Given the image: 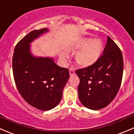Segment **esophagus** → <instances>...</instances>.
Listing matches in <instances>:
<instances>
[{
	"instance_id": "obj_1",
	"label": "esophagus",
	"mask_w": 134,
	"mask_h": 134,
	"mask_svg": "<svg viewBox=\"0 0 134 134\" xmlns=\"http://www.w3.org/2000/svg\"><path fill=\"white\" fill-rule=\"evenodd\" d=\"M69 73H70V76H73V75H75V71H74V69L71 68H70L69 69Z\"/></svg>"
}]
</instances>
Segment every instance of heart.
Wrapping results in <instances>:
<instances>
[{"instance_id":"obj_1","label":"heart","mask_w":134,"mask_h":134,"mask_svg":"<svg viewBox=\"0 0 134 134\" xmlns=\"http://www.w3.org/2000/svg\"><path fill=\"white\" fill-rule=\"evenodd\" d=\"M76 49H81L75 55V60L79 65L82 67H89L93 65L101 56L103 52V43L99 39L93 40L86 38L81 40L75 44ZM61 59H64L66 55L60 54Z\"/></svg>"}]
</instances>
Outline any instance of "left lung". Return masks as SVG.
<instances>
[{
    "label": "left lung",
    "mask_w": 134,
    "mask_h": 134,
    "mask_svg": "<svg viewBox=\"0 0 134 134\" xmlns=\"http://www.w3.org/2000/svg\"><path fill=\"white\" fill-rule=\"evenodd\" d=\"M122 73V52L108 36L103 55L97 63L91 66L76 70L80 79L78 92L81 103L93 110L107 107L118 93Z\"/></svg>",
    "instance_id": "1"
}]
</instances>
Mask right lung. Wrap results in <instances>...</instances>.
Returning a JSON list of instances; mask_svg holds the SVG:
<instances>
[{
	"instance_id": "1",
	"label": "right lung",
	"mask_w": 134,
	"mask_h": 134,
	"mask_svg": "<svg viewBox=\"0 0 134 134\" xmlns=\"http://www.w3.org/2000/svg\"><path fill=\"white\" fill-rule=\"evenodd\" d=\"M48 28L34 30L15 46L12 61L13 74L18 91L32 107L46 111L57 106L68 80V69L61 68L50 57H35L30 43Z\"/></svg>"
}]
</instances>
